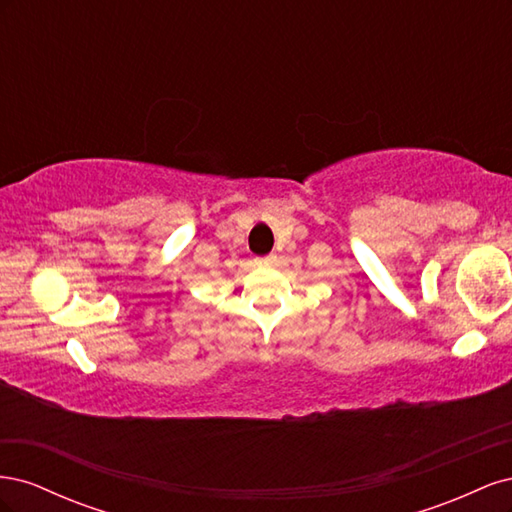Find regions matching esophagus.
I'll use <instances>...</instances> for the list:
<instances>
[{
    "label": "esophagus",
    "instance_id": "34e87169",
    "mask_svg": "<svg viewBox=\"0 0 512 512\" xmlns=\"http://www.w3.org/2000/svg\"><path fill=\"white\" fill-rule=\"evenodd\" d=\"M275 260H277V256H275V254H269V256H262V258H258L256 262H258V265H262V267H271Z\"/></svg>",
    "mask_w": 512,
    "mask_h": 512
}]
</instances>
